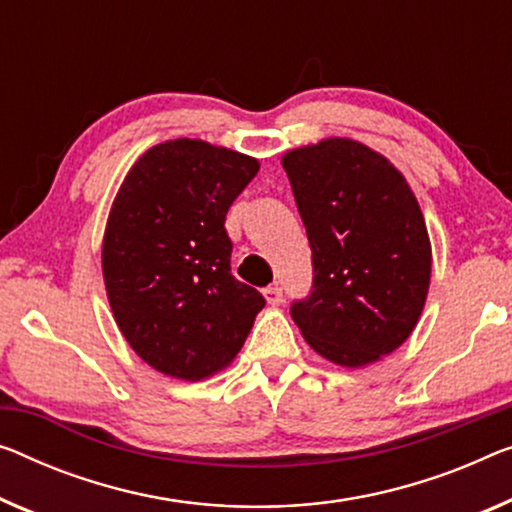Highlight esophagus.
<instances>
[{"label": "esophagus", "instance_id": "34e87169", "mask_svg": "<svg viewBox=\"0 0 512 512\" xmlns=\"http://www.w3.org/2000/svg\"><path fill=\"white\" fill-rule=\"evenodd\" d=\"M264 299L269 305H280L282 303V289L278 285H271L264 289Z\"/></svg>", "mask_w": 512, "mask_h": 512}]
</instances>
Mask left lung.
<instances>
[{
	"label": "left lung",
	"instance_id": "8db88e82",
	"mask_svg": "<svg viewBox=\"0 0 512 512\" xmlns=\"http://www.w3.org/2000/svg\"><path fill=\"white\" fill-rule=\"evenodd\" d=\"M282 167L315 273L292 319L326 361H381L416 329L430 289L432 246L414 190L391 160L349 137L287 151Z\"/></svg>",
	"mask_w": 512,
	"mask_h": 512
}]
</instances>
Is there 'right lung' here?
Masks as SVG:
<instances>
[{"label":"right lung","mask_w":512,"mask_h":512,"mask_svg":"<svg viewBox=\"0 0 512 512\" xmlns=\"http://www.w3.org/2000/svg\"><path fill=\"white\" fill-rule=\"evenodd\" d=\"M257 158L204 140L135 160L103 236V280L121 335L167 377L200 381L241 352L264 296L230 271L225 216Z\"/></svg>","instance_id":"obj_1"}]
</instances>
